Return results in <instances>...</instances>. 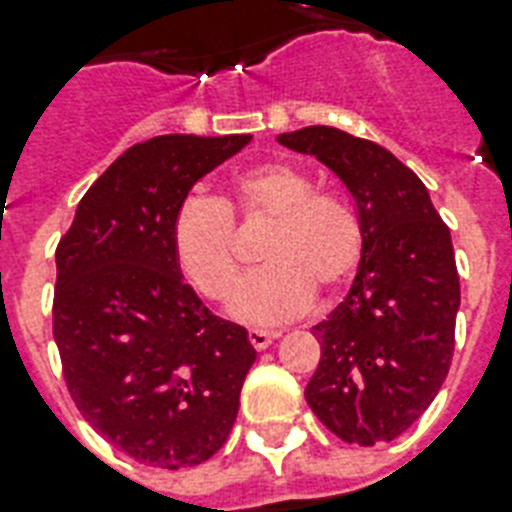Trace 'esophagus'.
Segmentation results:
<instances>
[{"instance_id":"esophagus-1","label":"esophagus","mask_w":512,"mask_h":512,"mask_svg":"<svg viewBox=\"0 0 512 512\" xmlns=\"http://www.w3.org/2000/svg\"><path fill=\"white\" fill-rule=\"evenodd\" d=\"M273 338H278L276 330H260V328L249 330V343H252L257 351L268 349L270 343H273Z\"/></svg>"}]
</instances>
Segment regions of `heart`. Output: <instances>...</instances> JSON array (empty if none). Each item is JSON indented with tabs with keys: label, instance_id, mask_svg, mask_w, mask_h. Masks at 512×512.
Instances as JSON below:
<instances>
[{
	"label": "heart",
	"instance_id": "obj_1",
	"mask_svg": "<svg viewBox=\"0 0 512 512\" xmlns=\"http://www.w3.org/2000/svg\"><path fill=\"white\" fill-rule=\"evenodd\" d=\"M231 212L274 221L261 253L266 268L231 295L229 315L244 325L294 320L307 312L315 289H338L359 268L364 234L354 208L317 192L315 179L299 166L260 163L234 176L226 200L192 192L174 213L176 265L210 302L226 299L238 275Z\"/></svg>",
	"mask_w": 512,
	"mask_h": 512
}]
</instances>
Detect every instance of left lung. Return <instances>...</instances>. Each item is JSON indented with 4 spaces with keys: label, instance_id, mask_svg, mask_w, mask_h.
Returning a JSON list of instances; mask_svg holds the SVG:
<instances>
[{
    "label": "left lung",
    "instance_id": "obj_1",
    "mask_svg": "<svg viewBox=\"0 0 512 512\" xmlns=\"http://www.w3.org/2000/svg\"><path fill=\"white\" fill-rule=\"evenodd\" d=\"M278 143L346 184L364 234L349 294L312 328L322 356L304 398L343 442H390L448 377L461 307L450 229L422 179L382 145L322 124Z\"/></svg>",
    "mask_w": 512,
    "mask_h": 512
}]
</instances>
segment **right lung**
<instances>
[{"label":"right lung","mask_w":512,"mask_h":512,"mask_svg":"<svg viewBox=\"0 0 512 512\" xmlns=\"http://www.w3.org/2000/svg\"><path fill=\"white\" fill-rule=\"evenodd\" d=\"M252 135H158L85 192L57 247L54 341L72 401L114 448L158 468L208 461L229 437L257 351L184 283L171 223Z\"/></svg>","instance_id":"right-lung-1"}]
</instances>
